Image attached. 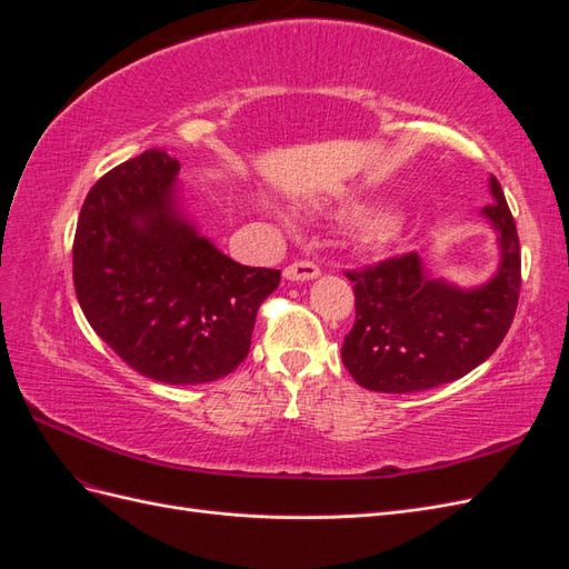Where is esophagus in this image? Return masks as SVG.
<instances>
[{"label": "esophagus", "instance_id": "34e87169", "mask_svg": "<svg viewBox=\"0 0 569 569\" xmlns=\"http://www.w3.org/2000/svg\"><path fill=\"white\" fill-rule=\"evenodd\" d=\"M318 274H320V268L313 261H295L284 268V278L295 280V282L313 280V278H318Z\"/></svg>", "mask_w": 569, "mask_h": 569}]
</instances>
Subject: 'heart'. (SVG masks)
Instances as JSON below:
<instances>
[{"label": "heart", "instance_id": "b5f03b06", "mask_svg": "<svg viewBox=\"0 0 569 569\" xmlns=\"http://www.w3.org/2000/svg\"><path fill=\"white\" fill-rule=\"evenodd\" d=\"M396 232H399V222H396V218H391L387 213L370 218L363 226V239L372 247L389 244L391 239L396 237Z\"/></svg>", "mask_w": 569, "mask_h": 569}]
</instances>
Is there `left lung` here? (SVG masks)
<instances>
[{"instance_id":"1","label":"left lung","mask_w":569,"mask_h":569,"mask_svg":"<svg viewBox=\"0 0 569 569\" xmlns=\"http://www.w3.org/2000/svg\"><path fill=\"white\" fill-rule=\"evenodd\" d=\"M493 201L485 216L498 230L501 268L477 289L427 278L416 251L347 270L356 295V322L343 337L341 360L370 391L410 393L449 385L498 349L518 311L520 237L501 182L489 180Z\"/></svg>"}]
</instances>
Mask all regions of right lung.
<instances>
[{"label": "right lung", "instance_id": "add662e5", "mask_svg": "<svg viewBox=\"0 0 569 569\" xmlns=\"http://www.w3.org/2000/svg\"><path fill=\"white\" fill-rule=\"evenodd\" d=\"M178 170L159 147L94 182L76 228L73 284L126 366L166 385H203L247 358L280 270L237 263L199 237L178 213Z\"/></svg>", "mask_w": 569, "mask_h": 569}]
</instances>
